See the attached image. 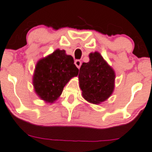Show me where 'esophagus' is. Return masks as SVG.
<instances>
[{"mask_svg":"<svg viewBox=\"0 0 152 152\" xmlns=\"http://www.w3.org/2000/svg\"><path fill=\"white\" fill-rule=\"evenodd\" d=\"M75 65H76V66L78 67V68H80L81 65H82V62H81L80 60H76L75 61Z\"/></svg>","mask_w":152,"mask_h":152,"instance_id":"34e87169","label":"esophagus"}]
</instances>
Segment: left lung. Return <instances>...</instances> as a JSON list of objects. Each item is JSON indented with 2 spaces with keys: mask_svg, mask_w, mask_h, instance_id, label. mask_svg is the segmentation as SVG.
I'll use <instances>...</instances> for the list:
<instances>
[{
  "mask_svg": "<svg viewBox=\"0 0 152 152\" xmlns=\"http://www.w3.org/2000/svg\"><path fill=\"white\" fill-rule=\"evenodd\" d=\"M90 61L79 69V87L87 102L99 104L111 96L115 89V73L98 51L89 54Z\"/></svg>",
  "mask_w": 152,
  "mask_h": 152,
  "instance_id": "8db88e82",
  "label": "left lung"
}]
</instances>
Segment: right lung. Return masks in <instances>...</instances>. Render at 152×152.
Listing matches in <instances>:
<instances>
[{
    "instance_id": "add662e5",
    "label": "right lung",
    "mask_w": 152,
    "mask_h": 152,
    "mask_svg": "<svg viewBox=\"0 0 152 152\" xmlns=\"http://www.w3.org/2000/svg\"><path fill=\"white\" fill-rule=\"evenodd\" d=\"M78 73L72 56L65 50L56 49L36 64L32 81L35 93L45 103H54L64 87Z\"/></svg>"
}]
</instances>
